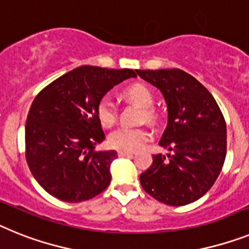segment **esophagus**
I'll use <instances>...</instances> for the list:
<instances>
[{
  "label": "esophagus",
  "mask_w": 249,
  "mask_h": 249,
  "mask_svg": "<svg viewBox=\"0 0 249 249\" xmlns=\"http://www.w3.org/2000/svg\"><path fill=\"white\" fill-rule=\"evenodd\" d=\"M134 153H131V151H125V150H120L118 153L119 157H122V158H125V157H133Z\"/></svg>",
  "instance_id": "1"
}]
</instances>
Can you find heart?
<instances>
[{
	"instance_id": "obj_1",
	"label": "heart",
	"mask_w": 249,
	"mask_h": 249,
	"mask_svg": "<svg viewBox=\"0 0 249 249\" xmlns=\"http://www.w3.org/2000/svg\"><path fill=\"white\" fill-rule=\"evenodd\" d=\"M124 96L139 107H144V119L154 123L157 120V114L151 107L154 104V95L150 89L144 84H131L126 86L123 91ZM96 114L100 124L105 127L112 126L118 119L115 104L112 103L109 96L100 99L96 107ZM150 139V133L142 127H118L109 135V145L119 150L134 151L142 148Z\"/></svg>"
}]
</instances>
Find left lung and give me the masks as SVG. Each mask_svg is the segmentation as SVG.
<instances>
[{
  "label": "left lung",
  "instance_id": "1",
  "mask_svg": "<svg viewBox=\"0 0 249 249\" xmlns=\"http://www.w3.org/2000/svg\"><path fill=\"white\" fill-rule=\"evenodd\" d=\"M160 90L168 125L159 145L170 153L153 155L140 174L146 193L164 204L180 207L198 200L214 184L227 153V126L217 101L202 84L179 69L137 70Z\"/></svg>",
  "mask_w": 249,
  "mask_h": 249
}]
</instances>
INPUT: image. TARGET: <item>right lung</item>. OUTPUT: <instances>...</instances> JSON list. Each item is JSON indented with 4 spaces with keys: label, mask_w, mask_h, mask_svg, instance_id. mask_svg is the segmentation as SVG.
<instances>
[{
    "label": "right lung",
    "mask_w": 249,
    "mask_h": 249,
    "mask_svg": "<svg viewBox=\"0 0 249 249\" xmlns=\"http://www.w3.org/2000/svg\"><path fill=\"white\" fill-rule=\"evenodd\" d=\"M135 76L130 69L84 65L38 92L26 120V160L47 193L79 203L107 189L118 154L95 150L105 140L96 107L110 89Z\"/></svg>",
    "instance_id": "1"
}]
</instances>
